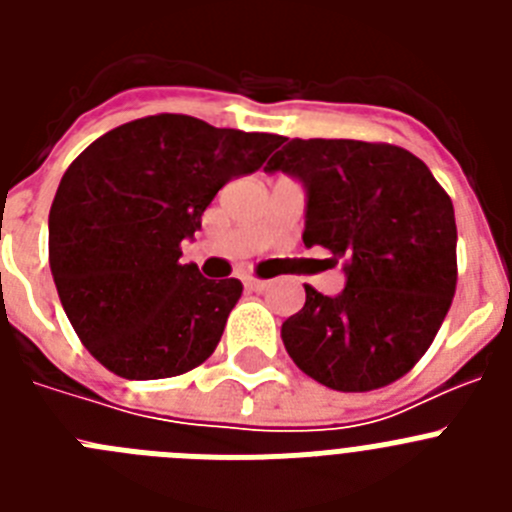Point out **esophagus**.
I'll use <instances>...</instances> for the list:
<instances>
[{
	"mask_svg": "<svg viewBox=\"0 0 512 512\" xmlns=\"http://www.w3.org/2000/svg\"><path fill=\"white\" fill-rule=\"evenodd\" d=\"M243 287L251 289V292H264V289L269 287V282H264V279H256V277H243Z\"/></svg>",
	"mask_w": 512,
	"mask_h": 512,
	"instance_id": "esophagus-1",
	"label": "esophagus"
}]
</instances>
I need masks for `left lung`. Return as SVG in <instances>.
Masks as SVG:
<instances>
[{"mask_svg": "<svg viewBox=\"0 0 512 512\" xmlns=\"http://www.w3.org/2000/svg\"><path fill=\"white\" fill-rule=\"evenodd\" d=\"M266 174L305 187L307 248L341 261L346 287L282 323L287 354L338 392H369L408 374L436 338L456 289L454 205L405 148L364 140H287Z\"/></svg>", "mask_w": 512, "mask_h": 512, "instance_id": "1", "label": "left lung"}]
</instances>
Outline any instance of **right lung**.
Listing matches in <instances>:
<instances>
[{
	"label": "right lung",
	"mask_w": 512,
	"mask_h": 512,
	"mask_svg": "<svg viewBox=\"0 0 512 512\" xmlns=\"http://www.w3.org/2000/svg\"><path fill=\"white\" fill-rule=\"evenodd\" d=\"M282 140L151 115L104 133L66 169L48 256L63 310L99 364L164 379L215 351L243 284L179 264V246L202 228L217 189L259 171Z\"/></svg>",
	"instance_id": "add662e5"
}]
</instances>
